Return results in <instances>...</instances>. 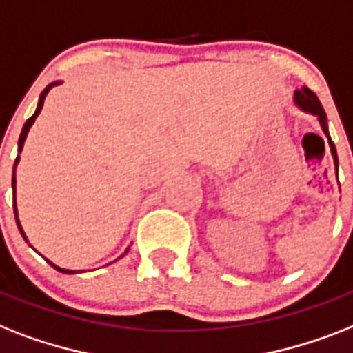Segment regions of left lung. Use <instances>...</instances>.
I'll list each match as a JSON object with an SVG mask.
<instances>
[{
    "label": "left lung",
    "mask_w": 353,
    "mask_h": 353,
    "mask_svg": "<svg viewBox=\"0 0 353 353\" xmlns=\"http://www.w3.org/2000/svg\"><path fill=\"white\" fill-rule=\"evenodd\" d=\"M294 105H296L297 108H301L303 112H306V114L317 116V121H319L321 128H323L326 139H328V145H330V152H332V157H334L335 172H337V165H339V159H337V150H335V145H334V141H332L330 132H328V123H326L325 108H323V105L319 103L317 96L312 92V90H308L306 87H301V88H297L296 92H294ZM337 181H339V179H337Z\"/></svg>",
    "instance_id": "1"
}]
</instances>
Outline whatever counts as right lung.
Wrapping results in <instances>:
<instances>
[{
  "instance_id": "add662e5",
  "label": "right lung",
  "mask_w": 353,
  "mask_h": 353,
  "mask_svg": "<svg viewBox=\"0 0 353 353\" xmlns=\"http://www.w3.org/2000/svg\"><path fill=\"white\" fill-rule=\"evenodd\" d=\"M56 85H61V81H54V83H50V85H48V87L45 88V90H43V92H41V96H39V101H37V108H36V112H34V114H32V117H28V119H27V123H25V125H23L21 136H19V141H18V152H19V154H21V150H23V145H25V139H27V136H28V130H30V127H32V125H34V121H36V117L39 116V112H41V108H43V103H45V97H47V94L50 92V88H52V87H56ZM19 154H18V157H16V161H14V168H12L14 214H16V223H18V228H19V232H21L23 239H25V241L28 243L27 236H25V232H23V228H21V223H19V217H18V206H16V168H18V163H19ZM30 246H32V245H30ZM128 248H130V246H128ZM128 248H127V250H125V254H121V256L117 257V259H121L123 256H127ZM45 259H47V257H45ZM117 259H116V261H117ZM47 263H48V265H50V266H54V268H56L57 272H63V274H79V272H81V270H68V268H61V266L54 265L52 261H48V259H47Z\"/></svg>"
}]
</instances>
